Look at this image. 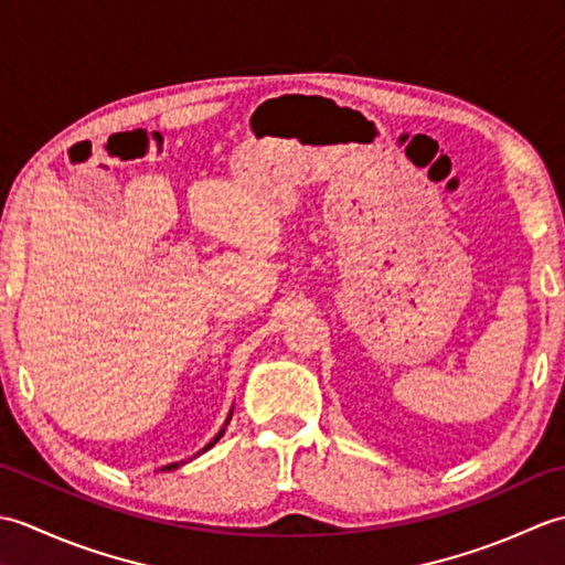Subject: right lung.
Returning <instances> with one entry per match:
<instances>
[{
    "label": "right lung",
    "instance_id": "right-lung-1",
    "mask_svg": "<svg viewBox=\"0 0 565 565\" xmlns=\"http://www.w3.org/2000/svg\"><path fill=\"white\" fill-rule=\"evenodd\" d=\"M231 417H233V407H231V413H227V419H225V425L221 427V431H218V435H215V437H213V439H211V441L206 444V447H203L201 451H196V454H194V459H196V456H201L203 451H209V449L213 447V444H215V441H218V439L223 437V431H225L227 423H231ZM179 466H184V461H174V463H167V466H162V468H160V471H174V468H179Z\"/></svg>",
    "mask_w": 565,
    "mask_h": 565
}]
</instances>
